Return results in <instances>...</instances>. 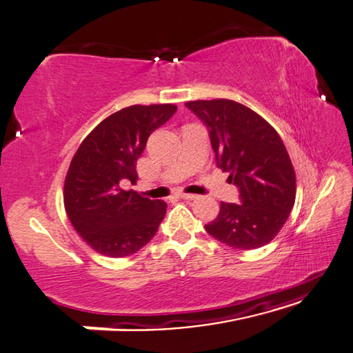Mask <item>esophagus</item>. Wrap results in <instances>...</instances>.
I'll list each match as a JSON object with an SVG mask.
<instances>
[{"instance_id": "34e87169", "label": "esophagus", "mask_w": 353, "mask_h": 353, "mask_svg": "<svg viewBox=\"0 0 353 353\" xmlns=\"http://www.w3.org/2000/svg\"><path fill=\"white\" fill-rule=\"evenodd\" d=\"M179 197L186 199V200H194L197 196L196 194H191V192H181V194H179Z\"/></svg>"}]
</instances>
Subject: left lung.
Here are the masks:
<instances>
[{"label":"left lung","mask_w":353,"mask_h":353,"mask_svg":"<svg viewBox=\"0 0 353 353\" xmlns=\"http://www.w3.org/2000/svg\"><path fill=\"white\" fill-rule=\"evenodd\" d=\"M210 131L217 167L230 172L240 203H220L206 232L236 250L274 240L295 203V171L281 137L263 117L231 99L185 103Z\"/></svg>","instance_id":"left-lung-1"}]
</instances>
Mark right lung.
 I'll use <instances>...</instances> for the list:
<instances>
[{
  "mask_svg": "<svg viewBox=\"0 0 353 353\" xmlns=\"http://www.w3.org/2000/svg\"><path fill=\"white\" fill-rule=\"evenodd\" d=\"M172 103L131 105L105 117L76 151L64 182L68 220L82 240L107 257H127L154 237L167 212L122 183H136V162L150 134L176 113Z\"/></svg>",
  "mask_w": 353,
  "mask_h": 353,
  "instance_id": "add662e5",
  "label": "right lung"
}]
</instances>
